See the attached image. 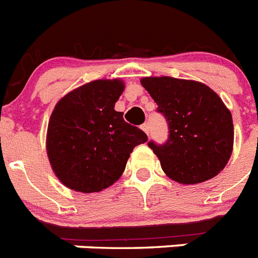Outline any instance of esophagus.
<instances>
[{
	"label": "esophagus",
	"instance_id": "esophagus-1",
	"mask_svg": "<svg viewBox=\"0 0 258 258\" xmlns=\"http://www.w3.org/2000/svg\"><path fill=\"white\" fill-rule=\"evenodd\" d=\"M142 130L147 134V135H148V134H149V124H148V123H144V124H142Z\"/></svg>",
	"mask_w": 258,
	"mask_h": 258
}]
</instances>
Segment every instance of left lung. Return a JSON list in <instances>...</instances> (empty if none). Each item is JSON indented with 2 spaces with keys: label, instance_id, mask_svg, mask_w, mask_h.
Masks as SVG:
<instances>
[{
  "label": "left lung",
  "instance_id": "left-lung-1",
  "mask_svg": "<svg viewBox=\"0 0 258 258\" xmlns=\"http://www.w3.org/2000/svg\"><path fill=\"white\" fill-rule=\"evenodd\" d=\"M142 85L168 122V140L148 143L166 176L192 185L219 174L233 147L232 115L220 97L202 82L166 76L144 77Z\"/></svg>",
  "mask_w": 258,
  "mask_h": 258
}]
</instances>
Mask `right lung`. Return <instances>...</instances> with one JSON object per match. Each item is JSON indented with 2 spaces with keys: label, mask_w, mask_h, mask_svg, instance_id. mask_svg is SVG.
Wrapping results in <instances>:
<instances>
[{
  "label": "right lung",
  "mask_w": 258,
  "mask_h": 258,
  "mask_svg": "<svg viewBox=\"0 0 258 258\" xmlns=\"http://www.w3.org/2000/svg\"><path fill=\"white\" fill-rule=\"evenodd\" d=\"M124 90L120 80H96L56 103L47 130V155L56 177L81 192L101 191L118 181L130 153L148 140L114 110Z\"/></svg>",
  "instance_id": "1"
}]
</instances>
